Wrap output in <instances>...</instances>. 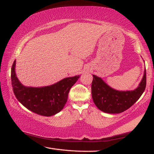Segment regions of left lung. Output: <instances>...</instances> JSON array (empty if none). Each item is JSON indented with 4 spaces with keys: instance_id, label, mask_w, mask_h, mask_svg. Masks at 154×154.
I'll use <instances>...</instances> for the list:
<instances>
[{
    "instance_id": "1",
    "label": "left lung",
    "mask_w": 154,
    "mask_h": 154,
    "mask_svg": "<svg viewBox=\"0 0 154 154\" xmlns=\"http://www.w3.org/2000/svg\"><path fill=\"white\" fill-rule=\"evenodd\" d=\"M93 76L91 93L93 102L98 109L106 113H120L128 109L140 99L146 86V70L139 86L134 91H116L101 78Z\"/></svg>"
}]
</instances>
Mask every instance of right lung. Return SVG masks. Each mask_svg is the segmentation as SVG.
<instances>
[{
  "label": "right lung",
  "mask_w": 154,
  "mask_h": 154,
  "mask_svg": "<svg viewBox=\"0 0 154 154\" xmlns=\"http://www.w3.org/2000/svg\"><path fill=\"white\" fill-rule=\"evenodd\" d=\"M16 61L11 69V81L16 99L28 110L42 116H51L58 113L66 104L71 87L79 78L67 77L50 86L29 87L23 85L15 73Z\"/></svg>",
  "instance_id": "obj_1"
}]
</instances>
